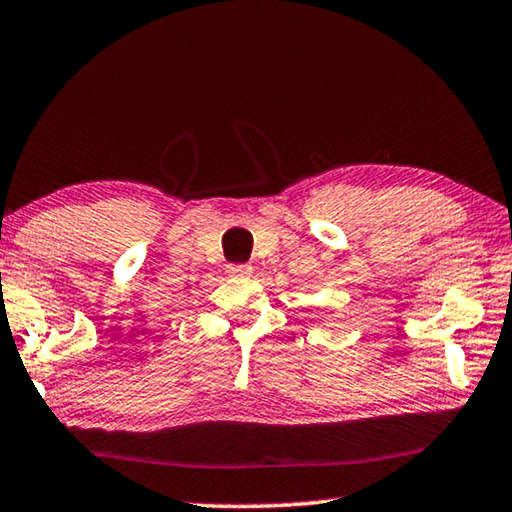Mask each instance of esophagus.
Masks as SVG:
<instances>
[{
	"label": "esophagus",
	"mask_w": 512,
	"mask_h": 512,
	"mask_svg": "<svg viewBox=\"0 0 512 512\" xmlns=\"http://www.w3.org/2000/svg\"><path fill=\"white\" fill-rule=\"evenodd\" d=\"M250 273H253V266H248V264H230L228 266L230 277H250Z\"/></svg>",
	"instance_id": "34e87169"
}]
</instances>
